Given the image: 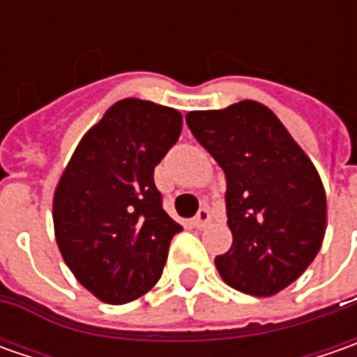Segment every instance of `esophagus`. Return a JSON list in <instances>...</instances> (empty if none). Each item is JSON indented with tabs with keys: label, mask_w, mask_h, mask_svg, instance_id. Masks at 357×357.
I'll list each match as a JSON object with an SVG mask.
<instances>
[{
	"label": "esophagus",
	"mask_w": 357,
	"mask_h": 357,
	"mask_svg": "<svg viewBox=\"0 0 357 357\" xmlns=\"http://www.w3.org/2000/svg\"><path fill=\"white\" fill-rule=\"evenodd\" d=\"M211 218H213V216H211V211H208L206 206H202L199 213H197V216L192 218V225L197 228H204L211 222Z\"/></svg>",
	"instance_id": "esophagus-1"
}]
</instances>
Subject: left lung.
I'll return each instance as SVG.
<instances>
[{"label":"left lung","instance_id":"8db88e82","mask_svg":"<svg viewBox=\"0 0 357 357\" xmlns=\"http://www.w3.org/2000/svg\"><path fill=\"white\" fill-rule=\"evenodd\" d=\"M186 125L227 176L232 246L214 258L220 278L244 294H278L304 274L322 246L320 174L262 103L190 111Z\"/></svg>","mask_w":357,"mask_h":357}]
</instances>
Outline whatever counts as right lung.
Listing matches in <instances>:
<instances>
[{
	"label": "right lung",
	"mask_w": 357,
	"mask_h": 357,
	"mask_svg": "<svg viewBox=\"0 0 357 357\" xmlns=\"http://www.w3.org/2000/svg\"><path fill=\"white\" fill-rule=\"evenodd\" d=\"M183 115L123 99L77 144L53 197L63 260L91 294L127 304L160 278L183 227L162 208L153 172L178 141Z\"/></svg>",
	"instance_id": "right-lung-1"
}]
</instances>
